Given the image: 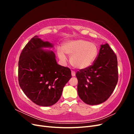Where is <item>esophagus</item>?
Listing matches in <instances>:
<instances>
[{
    "label": "esophagus",
    "mask_w": 134,
    "mask_h": 134,
    "mask_svg": "<svg viewBox=\"0 0 134 134\" xmlns=\"http://www.w3.org/2000/svg\"><path fill=\"white\" fill-rule=\"evenodd\" d=\"M71 75H72V76H75V72L74 71H71Z\"/></svg>",
    "instance_id": "34e87169"
}]
</instances>
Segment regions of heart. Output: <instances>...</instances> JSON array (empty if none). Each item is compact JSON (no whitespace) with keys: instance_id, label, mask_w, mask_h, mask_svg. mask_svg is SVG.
Masks as SVG:
<instances>
[{"instance_id":"1","label":"heart","mask_w":134,"mask_h":134,"mask_svg":"<svg viewBox=\"0 0 134 134\" xmlns=\"http://www.w3.org/2000/svg\"><path fill=\"white\" fill-rule=\"evenodd\" d=\"M64 53L70 56L72 66L79 70H85L94 63L98 54V47L95 43L87 40H70L64 43L62 49H58L59 58L63 62L66 60Z\"/></svg>"}]
</instances>
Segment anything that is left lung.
<instances>
[{
	"label": "left lung",
	"instance_id": "obj_1",
	"mask_svg": "<svg viewBox=\"0 0 134 134\" xmlns=\"http://www.w3.org/2000/svg\"><path fill=\"white\" fill-rule=\"evenodd\" d=\"M75 75L80 98L87 104L102 103L110 97L118 82L117 56L108 43L101 44L93 65Z\"/></svg>",
	"mask_w": 134,
	"mask_h": 134
}]
</instances>
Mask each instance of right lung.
Masks as SVG:
<instances>
[{
    "instance_id": "obj_1",
    "label": "right lung",
    "mask_w": 134,
    "mask_h": 134,
    "mask_svg": "<svg viewBox=\"0 0 134 134\" xmlns=\"http://www.w3.org/2000/svg\"><path fill=\"white\" fill-rule=\"evenodd\" d=\"M54 44L35 36L23 48L18 62V81L23 92L38 106H51L62 96L71 78L69 68L56 62Z\"/></svg>"
}]
</instances>
